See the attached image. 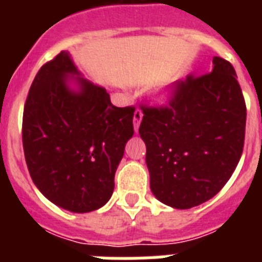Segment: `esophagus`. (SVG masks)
<instances>
[{
	"mask_svg": "<svg viewBox=\"0 0 262 262\" xmlns=\"http://www.w3.org/2000/svg\"><path fill=\"white\" fill-rule=\"evenodd\" d=\"M141 119H143V113L140 110L135 111V115H133V126H135V130H139L140 123H141Z\"/></svg>",
	"mask_w": 262,
	"mask_h": 262,
	"instance_id": "34e87169",
	"label": "esophagus"
}]
</instances>
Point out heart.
Wrapping results in <instances>:
<instances>
[{
  "label": "heart",
  "instance_id": "b5f03b06",
  "mask_svg": "<svg viewBox=\"0 0 262 262\" xmlns=\"http://www.w3.org/2000/svg\"><path fill=\"white\" fill-rule=\"evenodd\" d=\"M174 95H175L174 88L166 87V88H163V90H160L159 92L156 94V98H158V100H159V102L168 103L172 98H174Z\"/></svg>",
  "mask_w": 262,
  "mask_h": 262
}]
</instances>
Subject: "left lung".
<instances>
[{"label": "left lung", "mask_w": 262, "mask_h": 262, "mask_svg": "<svg viewBox=\"0 0 262 262\" xmlns=\"http://www.w3.org/2000/svg\"><path fill=\"white\" fill-rule=\"evenodd\" d=\"M212 63L211 73L179 84L167 107H143L151 191L177 209L217 194L244 151L246 106L235 69L220 57Z\"/></svg>", "instance_id": "obj_1"}]
</instances>
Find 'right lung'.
I'll list each match as a JSON object with an SVG mask.
<instances>
[{
    "mask_svg": "<svg viewBox=\"0 0 262 262\" xmlns=\"http://www.w3.org/2000/svg\"><path fill=\"white\" fill-rule=\"evenodd\" d=\"M133 107H115L104 87L84 79L69 51L45 63L27 96L23 148L47 200L85 213L102 208L133 130Z\"/></svg>",
    "mask_w": 262,
    "mask_h": 262,
    "instance_id": "obj_1",
    "label": "right lung"
}]
</instances>
